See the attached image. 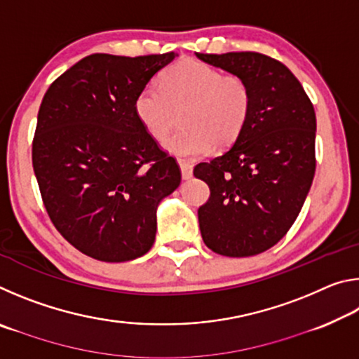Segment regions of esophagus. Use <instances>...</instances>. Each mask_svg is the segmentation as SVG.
<instances>
[{
    "mask_svg": "<svg viewBox=\"0 0 359 359\" xmlns=\"http://www.w3.org/2000/svg\"><path fill=\"white\" fill-rule=\"evenodd\" d=\"M179 166H180V171H182V177H184L185 180L191 179V175H193V165H191V163H188L185 160H179Z\"/></svg>",
    "mask_w": 359,
    "mask_h": 359,
    "instance_id": "obj_1",
    "label": "esophagus"
}]
</instances>
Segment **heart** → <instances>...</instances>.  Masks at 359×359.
Returning a JSON list of instances; mask_svg holds the SVG:
<instances>
[{
	"mask_svg": "<svg viewBox=\"0 0 359 359\" xmlns=\"http://www.w3.org/2000/svg\"><path fill=\"white\" fill-rule=\"evenodd\" d=\"M185 106L182 121L187 128L168 136L163 147L174 156L198 158L241 135L252 95L241 77L223 76L209 65L188 60L168 69L160 83L145 85L135 100V114L151 137L161 139L171 130L175 109Z\"/></svg>",
	"mask_w": 359,
	"mask_h": 359,
	"instance_id": "1",
	"label": "heart"
}]
</instances>
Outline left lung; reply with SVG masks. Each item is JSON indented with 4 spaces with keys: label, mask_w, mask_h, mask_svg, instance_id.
<instances>
[{
    "label": "left lung",
    "mask_w": 359,
    "mask_h": 359,
    "mask_svg": "<svg viewBox=\"0 0 359 359\" xmlns=\"http://www.w3.org/2000/svg\"><path fill=\"white\" fill-rule=\"evenodd\" d=\"M196 57L250 88L244 130L193 174L210 188L209 201L198 210L204 244L224 257H252L288 233L311 190L315 111L293 72L274 58L257 52Z\"/></svg>",
    "instance_id": "obj_1"
}]
</instances>
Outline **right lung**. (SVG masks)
<instances>
[{"label": "right lung", "instance_id": "right-lung-1", "mask_svg": "<svg viewBox=\"0 0 359 359\" xmlns=\"http://www.w3.org/2000/svg\"><path fill=\"white\" fill-rule=\"evenodd\" d=\"M177 57L93 53L53 82L42 98L33 169L60 234L106 263L147 253L156 209L180 185V169L135 114L137 93Z\"/></svg>", "mask_w": 359, "mask_h": 359}]
</instances>
